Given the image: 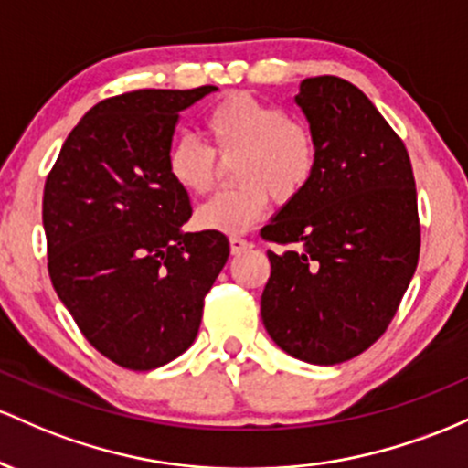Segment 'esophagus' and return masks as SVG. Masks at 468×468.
<instances>
[{"label":"esophagus","instance_id":"34e87169","mask_svg":"<svg viewBox=\"0 0 468 468\" xmlns=\"http://www.w3.org/2000/svg\"><path fill=\"white\" fill-rule=\"evenodd\" d=\"M250 248H251L250 240L240 239V236H232V239H229V250H232V254H234V256L243 254V251H248Z\"/></svg>","mask_w":468,"mask_h":468}]
</instances>
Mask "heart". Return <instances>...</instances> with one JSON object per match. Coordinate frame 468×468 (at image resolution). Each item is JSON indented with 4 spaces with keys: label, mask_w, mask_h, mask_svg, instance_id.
<instances>
[{
    "label": "heart",
    "mask_w": 468,
    "mask_h": 468,
    "mask_svg": "<svg viewBox=\"0 0 468 468\" xmlns=\"http://www.w3.org/2000/svg\"><path fill=\"white\" fill-rule=\"evenodd\" d=\"M212 145L178 136L167 150V175L181 190L206 194L218 178V159L234 161L239 186L220 192L194 214L207 232L240 234L265 214L271 197L292 203L307 192L320 165L318 134L307 121L250 92L228 94L207 112Z\"/></svg>",
    "instance_id": "1"
}]
</instances>
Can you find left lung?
Listing matches in <instances>:
<instances>
[{
	"label": "left lung",
	"instance_id": "8db88e82",
	"mask_svg": "<svg viewBox=\"0 0 468 468\" xmlns=\"http://www.w3.org/2000/svg\"><path fill=\"white\" fill-rule=\"evenodd\" d=\"M296 103L316 130L320 165L262 240L271 274L261 296L267 334L312 365H338L387 332L420 256L416 178L402 139L354 83L304 79Z\"/></svg>",
	"mask_w": 468,
	"mask_h": 468
}]
</instances>
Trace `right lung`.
Listing matches in <instances>:
<instances>
[{"label":"right lung","mask_w":468,"mask_h":468,"mask_svg":"<svg viewBox=\"0 0 468 468\" xmlns=\"http://www.w3.org/2000/svg\"><path fill=\"white\" fill-rule=\"evenodd\" d=\"M217 86L99 101L68 134L44 187L48 274L83 338L150 371L181 356L229 256L220 232H181L190 197L167 175L181 117Z\"/></svg>","instance_id":"right-lung-1"}]
</instances>
